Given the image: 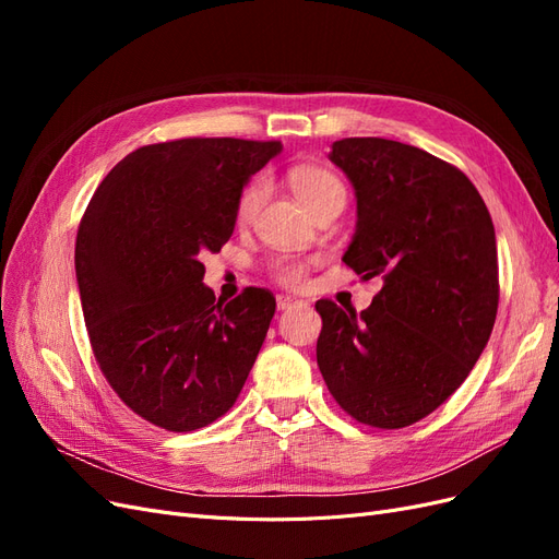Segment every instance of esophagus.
I'll return each instance as SVG.
<instances>
[{"mask_svg":"<svg viewBox=\"0 0 559 559\" xmlns=\"http://www.w3.org/2000/svg\"><path fill=\"white\" fill-rule=\"evenodd\" d=\"M294 306H302V300H296V298H292V296H277V308L280 310H289V308H294Z\"/></svg>","mask_w":559,"mask_h":559,"instance_id":"1","label":"esophagus"}]
</instances>
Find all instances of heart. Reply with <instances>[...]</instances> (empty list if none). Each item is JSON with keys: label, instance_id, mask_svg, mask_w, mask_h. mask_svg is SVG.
Listing matches in <instances>:
<instances>
[{"label": "heart", "instance_id": "1", "mask_svg": "<svg viewBox=\"0 0 559 559\" xmlns=\"http://www.w3.org/2000/svg\"><path fill=\"white\" fill-rule=\"evenodd\" d=\"M296 200L314 214L319 207L329 205V202H345V186L333 173L324 170L317 165H296L286 175ZM265 198V181L257 179L251 181L247 189L240 193L238 205H235V216L240 224H247L259 212L261 202ZM270 275H273L284 286H298L306 280V263L289 257H280L270 263Z\"/></svg>", "mask_w": 559, "mask_h": 559}]
</instances>
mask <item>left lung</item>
<instances>
[{"mask_svg": "<svg viewBox=\"0 0 559 559\" xmlns=\"http://www.w3.org/2000/svg\"><path fill=\"white\" fill-rule=\"evenodd\" d=\"M357 193L343 261L382 289L361 314L317 300V366L341 408L378 429L411 427L468 378L499 306L495 224L471 179L382 138L333 142Z\"/></svg>", "mask_w": 559, "mask_h": 559, "instance_id": "1", "label": "left lung"}]
</instances>
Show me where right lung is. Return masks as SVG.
I'll return each instance as SVG.
<instances>
[{
	"label": "right lung",
	"mask_w": 559,
	"mask_h": 559,
	"mask_svg": "<svg viewBox=\"0 0 559 559\" xmlns=\"http://www.w3.org/2000/svg\"><path fill=\"white\" fill-rule=\"evenodd\" d=\"M280 142L189 138L132 151L97 186L76 235V282L95 361L132 413L167 431L226 415L259 357L275 296L202 284L235 205Z\"/></svg>",
	"instance_id": "right-lung-1"
}]
</instances>
